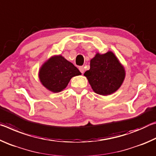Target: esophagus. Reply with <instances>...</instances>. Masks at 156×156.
<instances>
[{
	"label": "esophagus",
	"instance_id": "esophagus-1",
	"mask_svg": "<svg viewBox=\"0 0 156 156\" xmlns=\"http://www.w3.org/2000/svg\"><path fill=\"white\" fill-rule=\"evenodd\" d=\"M79 70L80 71V72L82 73H84V69L83 66H80V67H79Z\"/></svg>",
	"mask_w": 156,
	"mask_h": 156
}]
</instances>
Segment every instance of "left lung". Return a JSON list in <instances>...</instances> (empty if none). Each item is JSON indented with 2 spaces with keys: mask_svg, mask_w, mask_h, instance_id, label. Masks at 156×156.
Listing matches in <instances>:
<instances>
[{
  "mask_svg": "<svg viewBox=\"0 0 156 156\" xmlns=\"http://www.w3.org/2000/svg\"><path fill=\"white\" fill-rule=\"evenodd\" d=\"M125 69L112 51L97 52L90 60V69L84 73L93 91L102 96L114 93L125 78Z\"/></svg>",
  "mask_w": 156,
  "mask_h": 156,
  "instance_id": "8db88e82",
  "label": "left lung"
}]
</instances>
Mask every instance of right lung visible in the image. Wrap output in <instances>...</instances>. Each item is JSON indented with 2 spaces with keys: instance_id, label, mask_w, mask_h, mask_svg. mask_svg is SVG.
I'll use <instances>...</instances> for the list:
<instances>
[{
  "instance_id": "obj_1",
  "label": "right lung",
  "mask_w": 156,
  "mask_h": 156,
  "mask_svg": "<svg viewBox=\"0 0 156 156\" xmlns=\"http://www.w3.org/2000/svg\"><path fill=\"white\" fill-rule=\"evenodd\" d=\"M81 75L78 69L62 55H55L44 62L38 72L41 84L49 91L58 93L67 87L72 78Z\"/></svg>"
}]
</instances>
